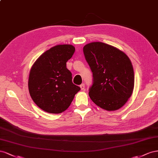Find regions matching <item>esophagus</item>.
Instances as JSON below:
<instances>
[{
    "mask_svg": "<svg viewBox=\"0 0 158 158\" xmlns=\"http://www.w3.org/2000/svg\"><path fill=\"white\" fill-rule=\"evenodd\" d=\"M80 88L81 89V91H85V84H81L80 85Z\"/></svg>",
    "mask_w": 158,
    "mask_h": 158,
    "instance_id": "34e87169",
    "label": "esophagus"
}]
</instances>
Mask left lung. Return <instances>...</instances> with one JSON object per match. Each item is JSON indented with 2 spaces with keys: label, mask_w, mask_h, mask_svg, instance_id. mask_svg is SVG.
I'll return each instance as SVG.
<instances>
[{
  "label": "left lung",
  "mask_w": 158,
  "mask_h": 158,
  "mask_svg": "<svg viewBox=\"0 0 158 158\" xmlns=\"http://www.w3.org/2000/svg\"><path fill=\"white\" fill-rule=\"evenodd\" d=\"M83 53L93 73L90 98L105 110L120 109L131 97L134 86V69L129 57L120 49L102 42L85 45Z\"/></svg>",
  "instance_id": "obj_1"
}]
</instances>
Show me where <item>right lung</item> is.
<instances>
[{
    "label": "right lung",
    "instance_id": "add662e5",
    "mask_svg": "<svg viewBox=\"0 0 158 158\" xmlns=\"http://www.w3.org/2000/svg\"><path fill=\"white\" fill-rule=\"evenodd\" d=\"M75 50L72 45H57L42 53L31 67L29 93L35 105L45 112L65 111L80 91L72 82V74L66 67Z\"/></svg>",
    "mask_w": 158,
    "mask_h": 158
}]
</instances>
